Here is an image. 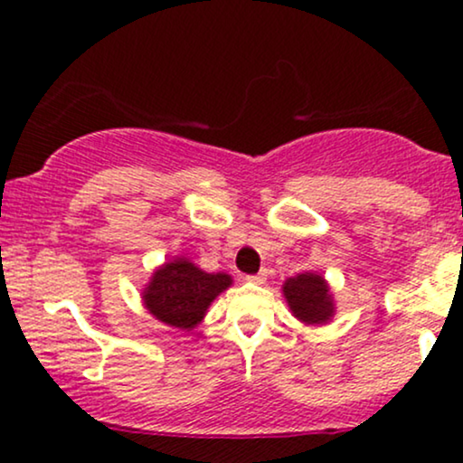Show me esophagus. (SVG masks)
<instances>
[{"label": "esophagus", "mask_w": 463, "mask_h": 463, "mask_svg": "<svg viewBox=\"0 0 463 463\" xmlns=\"http://www.w3.org/2000/svg\"><path fill=\"white\" fill-rule=\"evenodd\" d=\"M265 276H268V272H265V269H261V272H259V274H252V276H248V280H250V283H257V285H261V283H265Z\"/></svg>", "instance_id": "esophagus-1"}]
</instances>
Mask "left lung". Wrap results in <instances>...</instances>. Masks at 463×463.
I'll return each instance as SVG.
<instances>
[{
  "label": "left lung",
  "instance_id": "obj_1",
  "mask_svg": "<svg viewBox=\"0 0 463 463\" xmlns=\"http://www.w3.org/2000/svg\"><path fill=\"white\" fill-rule=\"evenodd\" d=\"M283 294L291 313L305 324H326L335 316L333 294L324 276L305 272L285 280Z\"/></svg>",
  "mask_w": 463,
  "mask_h": 463
}]
</instances>
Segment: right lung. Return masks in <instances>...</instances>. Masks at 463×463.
Listing matches in <instances>:
<instances>
[{"label":"right lung","instance_id":"right-lung-1","mask_svg":"<svg viewBox=\"0 0 463 463\" xmlns=\"http://www.w3.org/2000/svg\"><path fill=\"white\" fill-rule=\"evenodd\" d=\"M231 285L228 274H206L189 259L176 257L152 274L143 289V305L167 326L191 331L204 320L211 302Z\"/></svg>","mask_w":463,"mask_h":463}]
</instances>
